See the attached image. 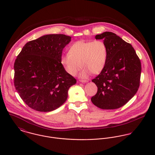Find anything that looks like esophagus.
Listing matches in <instances>:
<instances>
[{"label": "esophagus", "instance_id": "1", "mask_svg": "<svg viewBox=\"0 0 155 155\" xmlns=\"http://www.w3.org/2000/svg\"><path fill=\"white\" fill-rule=\"evenodd\" d=\"M80 82H82V83H87V82H88V81H87V80H80Z\"/></svg>", "mask_w": 155, "mask_h": 155}]
</instances>
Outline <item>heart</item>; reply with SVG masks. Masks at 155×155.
Returning <instances> with one entry per match:
<instances>
[{
  "label": "heart",
  "mask_w": 155,
  "mask_h": 155,
  "mask_svg": "<svg viewBox=\"0 0 155 155\" xmlns=\"http://www.w3.org/2000/svg\"><path fill=\"white\" fill-rule=\"evenodd\" d=\"M108 52L107 45L102 41H79L70 47L68 53L63 54L60 60L67 73L73 76L82 66L85 68L80 77L87 78L91 73L98 74L103 70Z\"/></svg>",
  "instance_id": "b5f03b06"
}]
</instances>
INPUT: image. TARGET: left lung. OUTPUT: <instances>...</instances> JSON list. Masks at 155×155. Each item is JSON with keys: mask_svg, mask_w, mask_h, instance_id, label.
<instances>
[{"mask_svg": "<svg viewBox=\"0 0 155 155\" xmlns=\"http://www.w3.org/2000/svg\"><path fill=\"white\" fill-rule=\"evenodd\" d=\"M95 39H104L109 52L104 68L92 80L98 90L91 101L101 109L120 108L138 89L141 72L140 60L132 45L112 32L97 35Z\"/></svg>", "mask_w": 155, "mask_h": 155, "instance_id": "obj_1", "label": "left lung"}]
</instances>
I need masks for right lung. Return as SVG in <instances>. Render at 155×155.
I'll use <instances>...</instances> for the list:
<instances>
[{
    "label": "right lung",
    "instance_id": "obj_1",
    "mask_svg": "<svg viewBox=\"0 0 155 155\" xmlns=\"http://www.w3.org/2000/svg\"><path fill=\"white\" fill-rule=\"evenodd\" d=\"M65 35H47L25 45L14 63V85L30 108L48 112L67 100L76 80L61 63L63 48L71 41Z\"/></svg>",
    "mask_w": 155,
    "mask_h": 155
}]
</instances>
